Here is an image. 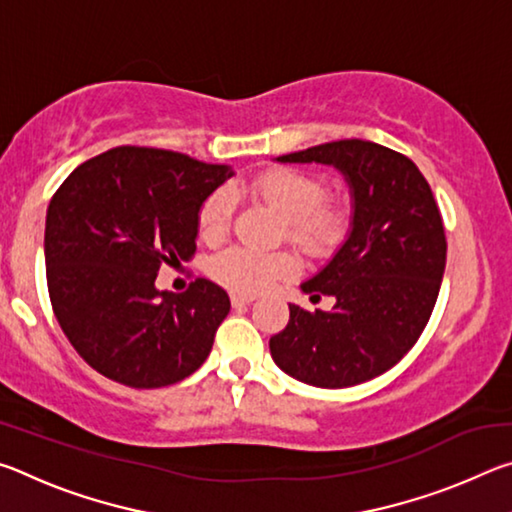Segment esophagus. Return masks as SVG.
Wrapping results in <instances>:
<instances>
[{
  "label": "esophagus",
  "instance_id": "1",
  "mask_svg": "<svg viewBox=\"0 0 512 512\" xmlns=\"http://www.w3.org/2000/svg\"><path fill=\"white\" fill-rule=\"evenodd\" d=\"M232 307L235 309H241V307H246V305H250V302H253L255 298L253 296H241V293H232Z\"/></svg>",
  "mask_w": 512,
  "mask_h": 512
}]
</instances>
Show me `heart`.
<instances>
[{
	"label": "heart",
	"mask_w": 512,
	"mask_h": 512,
	"mask_svg": "<svg viewBox=\"0 0 512 512\" xmlns=\"http://www.w3.org/2000/svg\"><path fill=\"white\" fill-rule=\"evenodd\" d=\"M248 189L284 216L289 241L311 257L332 253L348 232V210L341 203L325 201V183L305 171H266ZM232 212H235V198L230 189H216L198 210V235L205 241L223 239L230 230ZM207 273L232 293L255 296L296 273V259L284 250L257 253L250 248L232 246L210 257Z\"/></svg>",
	"instance_id": "heart-1"
}]
</instances>
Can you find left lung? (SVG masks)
<instances>
[{
	"label": "left lung",
	"instance_id": "obj_1",
	"mask_svg": "<svg viewBox=\"0 0 512 512\" xmlns=\"http://www.w3.org/2000/svg\"><path fill=\"white\" fill-rule=\"evenodd\" d=\"M277 162L332 164L352 194V228L323 271L302 284L332 311L289 305L271 336L287 375L318 388H348L391 370L427 327L445 273L443 216L420 169L386 146L339 140Z\"/></svg>",
	"mask_w": 512,
	"mask_h": 512
}]
</instances>
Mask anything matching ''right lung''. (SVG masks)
<instances>
[{"label": "right lung", "instance_id": "obj_1", "mask_svg": "<svg viewBox=\"0 0 512 512\" xmlns=\"http://www.w3.org/2000/svg\"><path fill=\"white\" fill-rule=\"evenodd\" d=\"M232 176L185 153L117 146L76 167L47 210L54 314L83 361L131 388H162L203 366L230 311L219 284L155 289L162 264L196 253L198 210Z\"/></svg>", "mask_w": 512, "mask_h": 512}]
</instances>
